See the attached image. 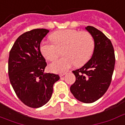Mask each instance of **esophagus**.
<instances>
[{"label":"esophagus","mask_w":125,"mask_h":125,"mask_svg":"<svg viewBox=\"0 0 125 125\" xmlns=\"http://www.w3.org/2000/svg\"><path fill=\"white\" fill-rule=\"evenodd\" d=\"M65 74H66V73H60V77H63V75H65Z\"/></svg>","instance_id":"34e87169"}]
</instances>
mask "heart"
<instances>
[{
	"label": "heart",
	"mask_w": 125,
	"mask_h": 125,
	"mask_svg": "<svg viewBox=\"0 0 125 125\" xmlns=\"http://www.w3.org/2000/svg\"><path fill=\"white\" fill-rule=\"evenodd\" d=\"M53 43L43 41L40 50L45 59L53 61L63 49L64 55L51 63L49 68L54 73H63L73 65L81 66L89 61L95 48L93 36L87 31L65 29L53 32L50 36Z\"/></svg>",
	"instance_id": "b5f03b06"
}]
</instances>
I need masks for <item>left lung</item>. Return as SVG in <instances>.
<instances>
[{"mask_svg":"<svg viewBox=\"0 0 125 125\" xmlns=\"http://www.w3.org/2000/svg\"><path fill=\"white\" fill-rule=\"evenodd\" d=\"M85 29L93 36L95 48L91 59L80 69L73 71L76 79L70 91L79 101L91 103L101 97L109 88L115 57L111 42L105 34L90 26Z\"/></svg>","mask_w":125,"mask_h":125,"instance_id":"1","label":"left lung"}]
</instances>
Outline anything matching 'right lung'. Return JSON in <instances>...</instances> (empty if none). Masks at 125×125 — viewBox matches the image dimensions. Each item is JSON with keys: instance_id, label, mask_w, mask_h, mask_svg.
<instances>
[{"instance_id": "add662e5", "label": "right lung", "mask_w": 125, "mask_h": 125, "mask_svg": "<svg viewBox=\"0 0 125 125\" xmlns=\"http://www.w3.org/2000/svg\"><path fill=\"white\" fill-rule=\"evenodd\" d=\"M48 32L43 28L25 32L16 40L9 53L11 85L20 100L32 108H39L48 102L53 84L60 79L58 75L44 72L47 63L40 47Z\"/></svg>"}]
</instances>
